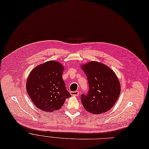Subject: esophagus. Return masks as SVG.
I'll return each mask as SVG.
<instances>
[{"mask_svg":"<svg viewBox=\"0 0 149 149\" xmlns=\"http://www.w3.org/2000/svg\"><path fill=\"white\" fill-rule=\"evenodd\" d=\"M70 94L72 96H78L79 95V91H74V92H70Z\"/></svg>","mask_w":149,"mask_h":149,"instance_id":"obj_1","label":"esophagus"}]
</instances>
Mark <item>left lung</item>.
Returning <instances> with one entry per match:
<instances>
[{
    "label": "left lung",
    "mask_w": 149,
    "mask_h": 149,
    "mask_svg": "<svg viewBox=\"0 0 149 149\" xmlns=\"http://www.w3.org/2000/svg\"><path fill=\"white\" fill-rule=\"evenodd\" d=\"M81 68L87 76L89 86L88 94H82L81 97L84 109L97 115L110 110L121 92L120 83L115 73L97 61L89 62Z\"/></svg>",
    "instance_id": "8db88e82"
}]
</instances>
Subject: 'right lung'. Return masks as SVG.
I'll return each instance as SVG.
<instances>
[{"mask_svg": "<svg viewBox=\"0 0 149 149\" xmlns=\"http://www.w3.org/2000/svg\"><path fill=\"white\" fill-rule=\"evenodd\" d=\"M64 67L51 60L31 70L26 81V91L34 105L40 110L52 112L60 109L71 95L66 90L62 74Z\"/></svg>", "mask_w": 149, "mask_h": 149, "instance_id": "add662e5", "label": "right lung"}]
</instances>
